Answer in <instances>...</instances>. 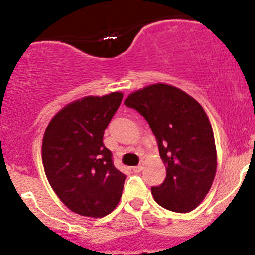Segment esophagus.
Here are the masks:
<instances>
[{
  "mask_svg": "<svg viewBox=\"0 0 255 255\" xmlns=\"http://www.w3.org/2000/svg\"><path fill=\"white\" fill-rule=\"evenodd\" d=\"M142 169H144V165H142V164H139V165L134 166V168H133V171H134V172H140V171L142 170Z\"/></svg>",
  "mask_w": 255,
  "mask_h": 255,
  "instance_id": "obj_1",
  "label": "esophagus"
}]
</instances>
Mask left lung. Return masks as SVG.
<instances>
[{"mask_svg":"<svg viewBox=\"0 0 255 255\" xmlns=\"http://www.w3.org/2000/svg\"><path fill=\"white\" fill-rule=\"evenodd\" d=\"M125 104L148 122L165 164V180L151 188L154 200L174 212L194 210L209 193L217 169L215 136L203 107L166 84L137 90Z\"/></svg>","mask_w":255,"mask_h":255,"instance_id":"8db88e82","label":"left lung"}]
</instances>
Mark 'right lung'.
Returning a JSON list of instances; mask_svg holds the SVG:
<instances>
[{"mask_svg":"<svg viewBox=\"0 0 255 255\" xmlns=\"http://www.w3.org/2000/svg\"><path fill=\"white\" fill-rule=\"evenodd\" d=\"M121 92L84 97L52 118L43 137L42 159L61 201L87 217L101 218L118 206L126 175L103 144L105 128L121 104Z\"/></svg>","mask_w":255,"mask_h":255,"instance_id":"right-lung-1","label":"right lung"}]
</instances>
